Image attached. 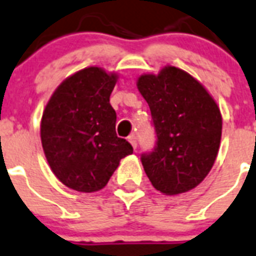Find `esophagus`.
<instances>
[{
    "label": "esophagus",
    "instance_id": "34e87169",
    "mask_svg": "<svg viewBox=\"0 0 256 256\" xmlns=\"http://www.w3.org/2000/svg\"><path fill=\"white\" fill-rule=\"evenodd\" d=\"M128 142L132 143V146L134 147V148H136V135H130V136H128Z\"/></svg>",
    "mask_w": 256,
    "mask_h": 256
}]
</instances>
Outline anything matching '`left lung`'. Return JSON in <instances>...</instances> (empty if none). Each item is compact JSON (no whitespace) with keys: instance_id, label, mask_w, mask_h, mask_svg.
<instances>
[{"instance_id":"1","label":"left lung","mask_w":256,"mask_h":256,"mask_svg":"<svg viewBox=\"0 0 256 256\" xmlns=\"http://www.w3.org/2000/svg\"><path fill=\"white\" fill-rule=\"evenodd\" d=\"M138 89L151 110L155 146L140 155L154 188L178 194L197 186L214 164L222 132L217 104L184 70L166 67L143 74Z\"/></svg>"}]
</instances>
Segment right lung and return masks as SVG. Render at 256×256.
Wrapping results in <instances>:
<instances>
[{"label": "right lung", "instance_id": "obj_1", "mask_svg": "<svg viewBox=\"0 0 256 256\" xmlns=\"http://www.w3.org/2000/svg\"><path fill=\"white\" fill-rule=\"evenodd\" d=\"M116 74L89 67L72 74L50 98L40 124L42 146L55 176L78 192L102 189L132 146L116 132L110 94Z\"/></svg>", "mask_w": 256, "mask_h": 256}]
</instances>
